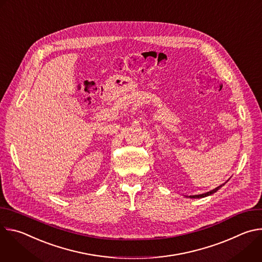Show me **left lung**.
<instances>
[{
	"mask_svg": "<svg viewBox=\"0 0 262 262\" xmlns=\"http://www.w3.org/2000/svg\"><path fill=\"white\" fill-rule=\"evenodd\" d=\"M226 183V182H225ZM224 183V184H225ZM224 184H222V185H220V186H217V188H215V189H213L212 191H210V192H207V193H205V194H201V195H194V196H190V198H203V197H206V196H209V195H211V194H213V193H215L219 189H221L222 186L224 185Z\"/></svg>",
	"mask_w": 262,
	"mask_h": 262,
	"instance_id": "8db88e82",
	"label": "left lung"
}]
</instances>
